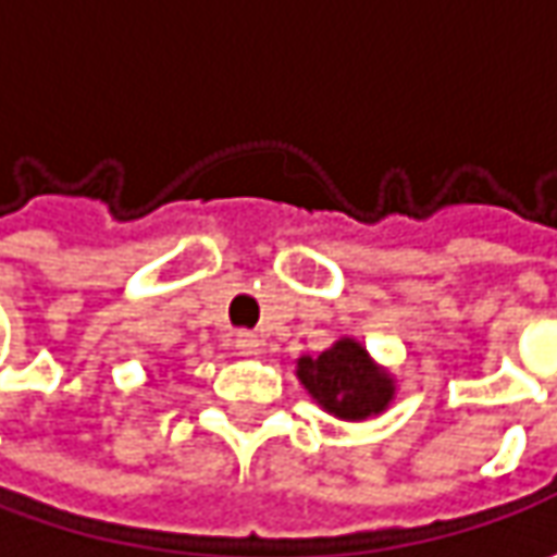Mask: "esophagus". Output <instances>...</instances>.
Masks as SVG:
<instances>
[{"label": "esophagus", "mask_w": 557, "mask_h": 557, "mask_svg": "<svg viewBox=\"0 0 557 557\" xmlns=\"http://www.w3.org/2000/svg\"><path fill=\"white\" fill-rule=\"evenodd\" d=\"M235 350L245 356L257 354V350H260V337L253 332H238L235 334Z\"/></svg>", "instance_id": "34e87169"}]
</instances>
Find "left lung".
<instances>
[{
  "label": "left lung",
  "mask_w": 557,
  "mask_h": 557,
  "mask_svg": "<svg viewBox=\"0 0 557 557\" xmlns=\"http://www.w3.org/2000/svg\"><path fill=\"white\" fill-rule=\"evenodd\" d=\"M304 391L341 421H366L381 416L396 396L394 374L377 366L356 337H341L329 350L297 359Z\"/></svg>",
  "instance_id": "1"
}]
</instances>
